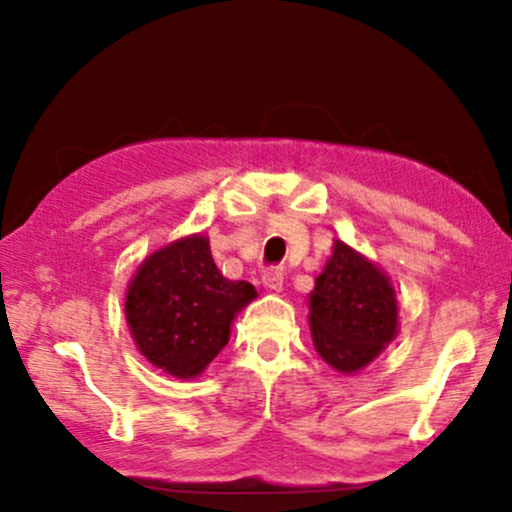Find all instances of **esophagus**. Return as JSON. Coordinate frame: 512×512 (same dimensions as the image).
<instances>
[{"label":"esophagus","instance_id":"obj_1","mask_svg":"<svg viewBox=\"0 0 512 512\" xmlns=\"http://www.w3.org/2000/svg\"><path fill=\"white\" fill-rule=\"evenodd\" d=\"M262 284H264V289L279 293L281 289H284V269H269V272L262 276Z\"/></svg>","mask_w":512,"mask_h":512}]
</instances>
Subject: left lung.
Here are the masks:
<instances>
[{"mask_svg":"<svg viewBox=\"0 0 512 512\" xmlns=\"http://www.w3.org/2000/svg\"><path fill=\"white\" fill-rule=\"evenodd\" d=\"M308 310L315 351L344 375L373 363L399 332V303L390 276L339 238L315 279Z\"/></svg>","mask_w":512,"mask_h":512,"instance_id":"8db88e82","label":"left lung"}]
</instances>
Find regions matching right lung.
Here are the masks:
<instances>
[{"label":"right lung","mask_w":512,"mask_h":512,"mask_svg":"<svg viewBox=\"0 0 512 512\" xmlns=\"http://www.w3.org/2000/svg\"><path fill=\"white\" fill-rule=\"evenodd\" d=\"M257 291L219 272L204 233L178 238L151 252L129 279V334L151 366L192 380L228 344L236 315Z\"/></svg>","instance_id":"right-lung-1"}]
</instances>
